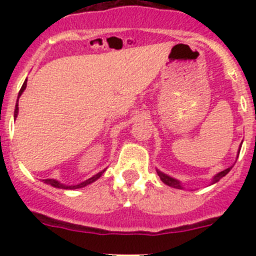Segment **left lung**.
<instances>
[{
	"instance_id": "obj_1",
	"label": "left lung",
	"mask_w": 256,
	"mask_h": 256,
	"mask_svg": "<svg viewBox=\"0 0 256 256\" xmlns=\"http://www.w3.org/2000/svg\"><path fill=\"white\" fill-rule=\"evenodd\" d=\"M240 150H241V148H238V154H240ZM238 154H237V155H238ZM230 169H232V166H230V168L224 169V170H222V172H219L218 174H216V176L212 177V182H210V184H214V183L218 182L219 180H222V178L224 177L226 174H228V172H230ZM156 172H158V176H159V177H160V180H162V182L165 183V184H168L169 187H173V188L183 190L182 183H180V180H176V178H173V177H170V176H168V174L162 173V172H160L159 169H156Z\"/></svg>"
}]
</instances>
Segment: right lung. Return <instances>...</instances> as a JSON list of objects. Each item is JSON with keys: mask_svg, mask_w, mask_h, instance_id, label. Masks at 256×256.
<instances>
[{"mask_svg": "<svg viewBox=\"0 0 256 256\" xmlns=\"http://www.w3.org/2000/svg\"><path fill=\"white\" fill-rule=\"evenodd\" d=\"M26 88V82L22 83V88H20V91H19V94H18V101H16V105H15V112H14V118L16 119L18 116V112H19V98L20 96H22V94L24 92V90ZM104 172H105V169L101 172H98L97 174H94V177L91 178H88L87 180H84V182L82 183H79V184H72V186H68V184H64V183H61L58 182V180H44V183H47V184H50V186L52 187H56V188H62V190H76V188H82V187H86L88 186V184H91V183H94V180H97L98 178L101 177L104 174Z\"/></svg>", "mask_w": 256, "mask_h": 256, "instance_id": "add662e5", "label": "right lung"}]
</instances>
